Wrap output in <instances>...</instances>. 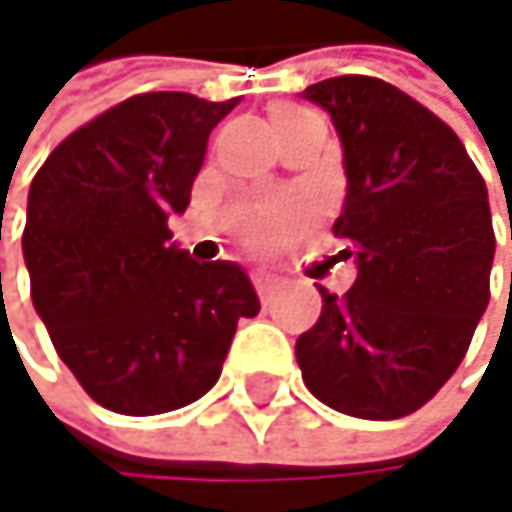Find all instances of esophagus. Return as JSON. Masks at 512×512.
<instances>
[{"instance_id": "34e87169", "label": "esophagus", "mask_w": 512, "mask_h": 512, "mask_svg": "<svg viewBox=\"0 0 512 512\" xmlns=\"http://www.w3.org/2000/svg\"><path fill=\"white\" fill-rule=\"evenodd\" d=\"M251 282H254V291H258V297L267 303L270 300V294L276 291V285H279V279L276 276H270V273H254L251 276Z\"/></svg>"}]
</instances>
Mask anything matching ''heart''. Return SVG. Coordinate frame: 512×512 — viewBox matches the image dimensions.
<instances>
[{
  "label": "heart",
  "instance_id": "1",
  "mask_svg": "<svg viewBox=\"0 0 512 512\" xmlns=\"http://www.w3.org/2000/svg\"><path fill=\"white\" fill-rule=\"evenodd\" d=\"M312 112L297 102H276L270 108V124L276 130V136L294 130L297 124L309 121ZM312 221V209L303 206V203H294V200H279V203H270L264 206L258 215H251L242 227V239L251 251L258 254H267L279 245H285L288 239H294L306 224Z\"/></svg>",
  "mask_w": 512,
  "mask_h": 512
}]
</instances>
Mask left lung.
Masks as SVG:
<instances>
[{
	"label": "left lung",
	"instance_id": "1",
	"mask_svg": "<svg viewBox=\"0 0 512 512\" xmlns=\"http://www.w3.org/2000/svg\"><path fill=\"white\" fill-rule=\"evenodd\" d=\"M303 96L343 142L334 233L358 264L343 297L318 288L321 315L294 349L303 382L355 419L410 416L455 373L489 306L486 181L452 127L382 78L340 75Z\"/></svg>",
	"mask_w": 512,
	"mask_h": 512
}]
</instances>
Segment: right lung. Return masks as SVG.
Masks as SVG:
<instances>
[{
  "label": "right lung",
  "instance_id": "right-lung-1",
  "mask_svg": "<svg viewBox=\"0 0 512 512\" xmlns=\"http://www.w3.org/2000/svg\"><path fill=\"white\" fill-rule=\"evenodd\" d=\"M236 105L139 93L66 136L29 185L32 306L99 407L157 416L221 376L239 318L261 309L242 267L197 264L169 218L191 203L215 124Z\"/></svg>",
  "mask_w": 512,
  "mask_h": 512
}]
</instances>
